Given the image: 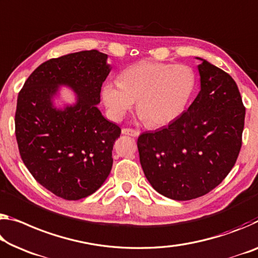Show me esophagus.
I'll list each match as a JSON object with an SVG mask.
<instances>
[{"label": "esophagus", "mask_w": 258, "mask_h": 258, "mask_svg": "<svg viewBox=\"0 0 258 258\" xmlns=\"http://www.w3.org/2000/svg\"><path fill=\"white\" fill-rule=\"evenodd\" d=\"M121 132H122V134H125V136H130V137H139V134H140V131L128 128V127L122 128Z\"/></svg>", "instance_id": "esophagus-1"}]
</instances>
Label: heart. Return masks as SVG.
I'll use <instances>...</instances> for the list:
<instances>
[{
	"instance_id": "1",
	"label": "heart",
	"mask_w": 258,
	"mask_h": 258,
	"mask_svg": "<svg viewBox=\"0 0 258 258\" xmlns=\"http://www.w3.org/2000/svg\"><path fill=\"white\" fill-rule=\"evenodd\" d=\"M194 84V72L187 65L142 60L125 69L117 85L104 86L103 100L117 117L138 101V110L147 124L159 127L181 113Z\"/></svg>"
}]
</instances>
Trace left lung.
I'll use <instances>...</instances> for the list:
<instances>
[{
	"label": "left lung",
	"instance_id": "obj_1",
	"mask_svg": "<svg viewBox=\"0 0 258 258\" xmlns=\"http://www.w3.org/2000/svg\"><path fill=\"white\" fill-rule=\"evenodd\" d=\"M201 91L187 111L138 138L146 178L159 194L188 201L211 191L234 166L246 108L233 78L202 59Z\"/></svg>",
	"mask_w": 258,
	"mask_h": 258
}]
</instances>
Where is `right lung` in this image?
I'll list each match as a JSON object with an SVG mask.
<instances>
[{"label":"right lung","instance_id":"add662e5","mask_svg":"<svg viewBox=\"0 0 258 258\" xmlns=\"http://www.w3.org/2000/svg\"><path fill=\"white\" fill-rule=\"evenodd\" d=\"M99 50L72 52L39 65L20 89L15 133L20 157L41 186L69 201L93 194L112 167L118 125L97 109L110 68ZM59 84L71 87L77 103L52 105Z\"/></svg>","mask_w":258,"mask_h":258}]
</instances>
